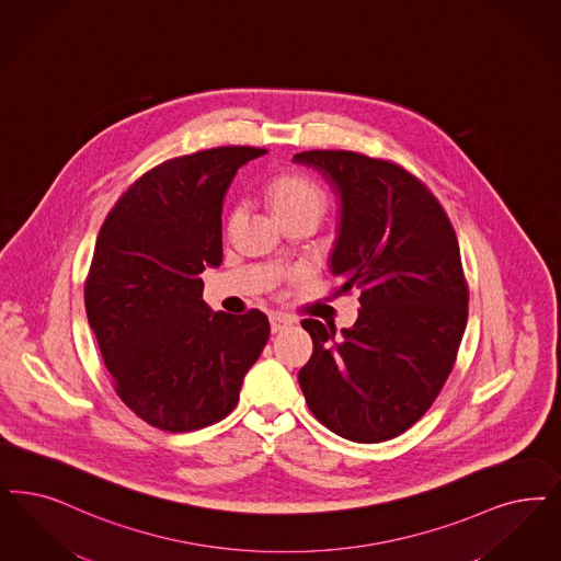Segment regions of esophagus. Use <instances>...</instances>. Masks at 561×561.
Instances as JSON below:
<instances>
[{
  "label": "esophagus",
  "instance_id": "1",
  "mask_svg": "<svg viewBox=\"0 0 561 561\" xmlns=\"http://www.w3.org/2000/svg\"><path fill=\"white\" fill-rule=\"evenodd\" d=\"M271 331L273 333H279V331H284V329H288L291 325L290 317H286V314H271L270 317Z\"/></svg>",
  "mask_w": 561,
  "mask_h": 561
}]
</instances>
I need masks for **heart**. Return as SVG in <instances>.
Wrapping results in <instances>:
<instances>
[{"label": "heart", "mask_w": 561, "mask_h": 561, "mask_svg": "<svg viewBox=\"0 0 561 561\" xmlns=\"http://www.w3.org/2000/svg\"><path fill=\"white\" fill-rule=\"evenodd\" d=\"M271 207L277 219H288L294 215H321L325 207V194L310 178L302 174L277 175L270 184ZM238 219V209L230 213V226Z\"/></svg>", "instance_id": "1"}]
</instances>
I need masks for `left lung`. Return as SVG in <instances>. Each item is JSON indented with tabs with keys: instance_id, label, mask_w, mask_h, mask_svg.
I'll return each instance as SVG.
<instances>
[{
	"instance_id": "obj_1",
	"label": "left lung",
	"mask_w": 561,
	"mask_h": 561,
	"mask_svg": "<svg viewBox=\"0 0 561 561\" xmlns=\"http://www.w3.org/2000/svg\"><path fill=\"white\" fill-rule=\"evenodd\" d=\"M340 196L335 294L360 291L356 323L305 319L312 356L298 373L310 412L335 435L379 444L414 425L449 377L468 319L458 238L404 168L354 151H305Z\"/></svg>"
}]
</instances>
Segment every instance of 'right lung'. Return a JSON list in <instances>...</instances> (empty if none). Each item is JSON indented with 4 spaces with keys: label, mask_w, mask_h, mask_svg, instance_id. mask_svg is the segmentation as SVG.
I'll return each instance as SVG.
<instances>
[{
    "label": "right lung",
    "mask_w": 561,
    "mask_h": 561,
    "mask_svg": "<svg viewBox=\"0 0 561 561\" xmlns=\"http://www.w3.org/2000/svg\"><path fill=\"white\" fill-rule=\"evenodd\" d=\"M261 154L215 147L168 159L117 198L99 230L84 282L89 325L119 400L161 431L226 419L270 340L265 312H213L201 279L221 265L226 191Z\"/></svg>",
    "instance_id": "right-lung-1"
}]
</instances>
